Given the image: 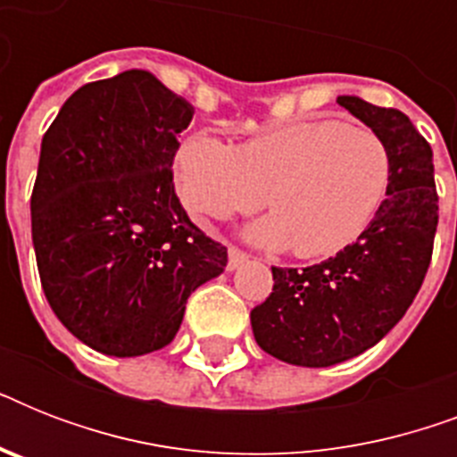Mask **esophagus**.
Instances as JSON below:
<instances>
[{
  "label": "esophagus",
  "mask_w": 457,
  "mask_h": 457,
  "mask_svg": "<svg viewBox=\"0 0 457 457\" xmlns=\"http://www.w3.org/2000/svg\"><path fill=\"white\" fill-rule=\"evenodd\" d=\"M249 261V256L244 253L242 249H237V246H229L228 251V270H237L239 265L246 263Z\"/></svg>",
  "instance_id": "esophagus-1"
}]
</instances>
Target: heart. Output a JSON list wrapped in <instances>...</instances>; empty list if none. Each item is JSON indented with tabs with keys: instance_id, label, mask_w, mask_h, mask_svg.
<instances>
[{
	"instance_id": "heart-1",
	"label": "heart",
	"mask_w": 457,
	"mask_h": 457,
	"mask_svg": "<svg viewBox=\"0 0 457 457\" xmlns=\"http://www.w3.org/2000/svg\"><path fill=\"white\" fill-rule=\"evenodd\" d=\"M185 206L204 218L272 215L251 228L263 246H292L301 258L348 249L382 211L391 185V152L377 132L339 120H305L232 146L194 132L175 158Z\"/></svg>"
}]
</instances>
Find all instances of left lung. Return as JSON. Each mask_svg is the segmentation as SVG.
<instances>
[{"mask_svg":"<svg viewBox=\"0 0 457 457\" xmlns=\"http://www.w3.org/2000/svg\"><path fill=\"white\" fill-rule=\"evenodd\" d=\"M391 152L382 211L348 249L308 268H272V294L251 311L258 346L279 361L329 368L375 346L418 296L439 222L432 146L411 118L339 96Z\"/></svg>","mask_w":457,"mask_h":457,"instance_id":"8db88e82","label":"left lung"}]
</instances>
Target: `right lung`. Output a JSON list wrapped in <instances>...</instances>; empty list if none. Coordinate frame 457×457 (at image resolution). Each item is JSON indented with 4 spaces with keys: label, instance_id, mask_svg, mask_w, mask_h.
Instances as JSON below:
<instances>
[{
    "label": "right lung",
    "instance_id": "1",
    "mask_svg": "<svg viewBox=\"0 0 457 457\" xmlns=\"http://www.w3.org/2000/svg\"><path fill=\"white\" fill-rule=\"evenodd\" d=\"M194 106L149 71L82 85L42 137L32 244L45 296L99 353L168 346L189 294L228 265L172 185L178 135Z\"/></svg>",
    "mask_w": 457,
    "mask_h": 457
}]
</instances>
